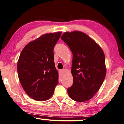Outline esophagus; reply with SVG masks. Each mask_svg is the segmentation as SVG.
<instances>
[{
	"instance_id": "34e87169",
	"label": "esophagus",
	"mask_w": 124,
	"mask_h": 124,
	"mask_svg": "<svg viewBox=\"0 0 124 124\" xmlns=\"http://www.w3.org/2000/svg\"><path fill=\"white\" fill-rule=\"evenodd\" d=\"M65 71V69H62V70H60L59 71H60V72L61 73V74H62V73H63Z\"/></svg>"
}]
</instances>
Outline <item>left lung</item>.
<instances>
[{
  "mask_svg": "<svg viewBox=\"0 0 124 124\" xmlns=\"http://www.w3.org/2000/svg\"><path fill=\"white\" fill-rule=\"evenodd\" d=\"M61 39L73 55L71 71L74 82L68 88L69 96L76 102L90 100L99 90L106 75L104 52L94 40L82 32H65Z\"/></svg>",
  "mask_w": 124,
  "mask_h": 124,
  "instance_id": "left-lung-1",
  "label": "left lung"
}]
</instances>
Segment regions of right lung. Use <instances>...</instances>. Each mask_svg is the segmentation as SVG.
<instances>
[{
    "instance_id": "right-lung-1",
    "label": "right lung",
    "mask_w": 124,
    "mask_h": 124,
    "mask_svg": "<svg viewBox=\"0 0 124 124\" xmlns=\"http://www.w3.org/2000/svg\"><path fill=\"white\" fill-rule=\"evenodd\" d=\"M62 32L44 34L23 49L17 62L18 76L27 95L38 101L48 100L58 84L54 62V46Z\"/></svg>"
}]
</instances>
